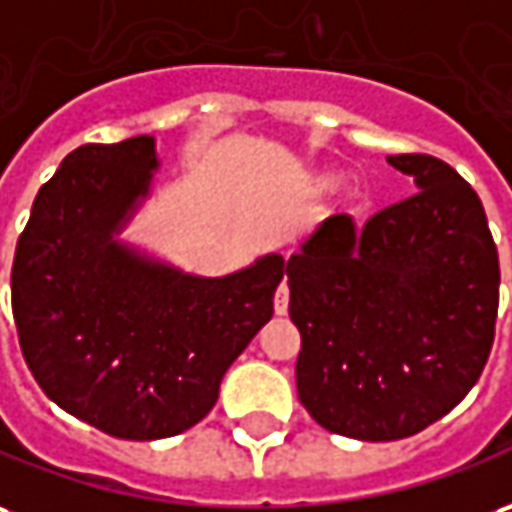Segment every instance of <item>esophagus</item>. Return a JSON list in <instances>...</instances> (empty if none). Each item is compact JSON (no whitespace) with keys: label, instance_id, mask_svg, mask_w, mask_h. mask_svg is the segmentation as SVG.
I'll return each mask as SVG.
<instances>
[{"label":"esophagus","instance_id":"esophagus-1","mask_svg":"<svg viewBox=\"0 0 512 512\" xmlns=\"http://www.w3.org/2000/svg\"><path fill=\"white\" fill-rule=\"evenodd\" d=\"M287 306H290V290H287V281H281L276 290V301H273V309L276 315H287Z\"/></svg>","mask_w":512,"mask_h":512}]
</instances>
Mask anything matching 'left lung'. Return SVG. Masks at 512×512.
<instances>
[{"instance_id": "left-lung-1", "label": "left lung", "mask_w": 512, "mask_h": 512, "mask_svg": "<svg viewBox=\"0 0 512 512\" xmlns=\"http://www.w3.org/2000/svg\"><path fill=\"white\" fill-rule=\"evenodd\" d=\"M418 195L329 214L284 262L298 398L323 429L401 440L451 412L493 345L499 256L477 192L432 155H387Z\"/></svg>"}]
</instances>
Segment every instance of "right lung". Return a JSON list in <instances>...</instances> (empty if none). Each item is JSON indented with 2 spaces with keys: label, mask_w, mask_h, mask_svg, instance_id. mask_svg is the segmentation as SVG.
<instances>
[{
  "label": "right lung",
  "mask_w": 512,
  "mask_h": 512,
  "mask_svg": "<svg viewBox=\"0 0 512 512\" xmlns=\"http://www.w3.org/2000/svg\"><path fill=\"white\" fill-rule=\"evenodd\" d=\"M155 136L83 144L35 197L13 259V317L35 382L122 440L200 424L273 317L284 256L197 276L125 239L153 195Z\"/></svg>",
  "instance_id": "obj_1"
}]
</instances>
